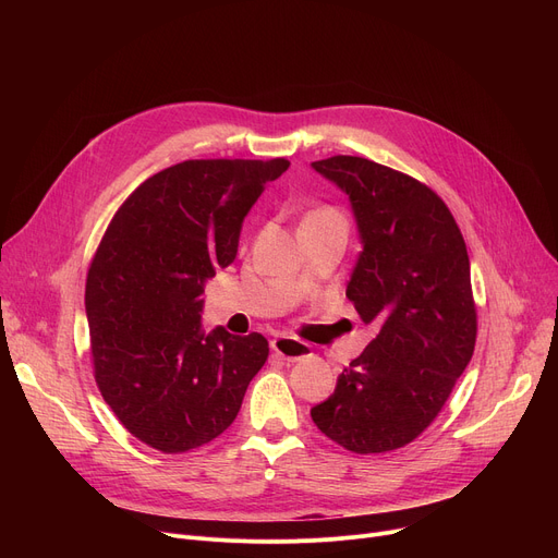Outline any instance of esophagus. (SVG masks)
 <instances>
[{
	"label": "esophagus",
	"mask_w": 558,
	"mask_h": 558,
	"mask_svg": "<svg viewBox=\"0 0 558 558\" xmlns=\"http://www.w3.org/2000/svg\"><path fill=\"white\" fill-rule=\"evenodd\" d=\"M271 350H274L278 357H282L287 362H301V360L312 355V348L307 343H303V341H299L294 337H284V335L276 337L271 341Z\"/></svg>",
	"instance_id": "34e87169"
}]
</instances>
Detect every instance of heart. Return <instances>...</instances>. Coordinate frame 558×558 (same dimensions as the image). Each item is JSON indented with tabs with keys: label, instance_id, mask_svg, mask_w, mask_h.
<instances>
[{
	"label": "heart",
	"instance_id": "heart-1",
	"mask_svg": "<svg viewBox=\"0 0 558 558\" xmlns=\"http://www.w3.org/2000/svg\"><path fill=\"white\" fill-rule=\"evenodd\" d=\"M310 217H339V213H335L332 208H320V210L312 213Z\"/></svg>",
	"mask_w": 558,
	"mask_h": 558
}]
</instances>
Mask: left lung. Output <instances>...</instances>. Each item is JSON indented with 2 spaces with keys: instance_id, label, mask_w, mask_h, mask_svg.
<instances>
[{
  "instance_id": "1",
  "label": "left lung",
  "mask_w": 558,
  "mask_h": 558,
  "mask_svg": "<svg viewBox=\"0 0 558 558\" xmlns=\"http://www.w3.org/2000/svg\"><path fill=\"white\" fill-rule=\"evenodd\" d=\"M312 167L350 198L362 253L345 296L377 326L312 421L350 452L398 450L438 416L473 357L471 259L448 205L412 175L357 156Z\"/></svg>"
}]
</instances>
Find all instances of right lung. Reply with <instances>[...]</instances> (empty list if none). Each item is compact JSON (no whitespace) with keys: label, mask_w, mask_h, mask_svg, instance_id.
Wrapping results in <instances>:
<instances>
[{"label":"right lung","mask_w":558,"mask_h":558,"mask_svg":"<svg viewBox=\"0 0 558 558\" xmlns=\"http://www.w3.org/2000/svg\"><path fill=\"white\" fill-rule=\"evenodd\" d=\"M289 160H185L112 217L85 282L97 387L160 452L210 444L269 357L262 335L203 330V289L238 255L244 217Z\"/></svg>","instance_id":"add662e5"}]
</instances>
